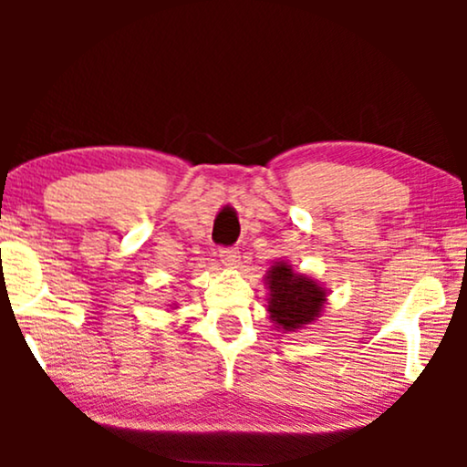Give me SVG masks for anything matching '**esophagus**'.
Here are the masks:
<instances>
[{"label":"esophagus","mask_w":467,"mask_h":467,"mask_svg":"<svg viewBox=\"0 0 467 467\" xmlns=\"http://www.w3.org/2000/svg\"><path fill=\"white\" fill-rule=\"evenodd\" d=\"M219 257H221L223 264L234 265L240 257V251L235 246H223V248H219Z\"/></svg>","instance_id":"obj_1"}]
</instances>
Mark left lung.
I'll return each instance as SVG.
<instances>
[{"label":"left lung","instance_id":"left-lung-1","mask_svg":"<svg viewBox=\"0 0 467 467\" xmlns=\"http://www.w3.org/2000/svg\"><path fill=\"white\" fill-rule=\"evenodd\" d=\"M270 318L286 331L315 321L325 302V291L312 278L297 276L286 264L274 265L270 274Z\"/></svg>","mask_w":467,"mask_h":467}]
</instances>
